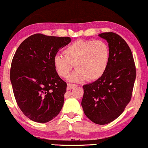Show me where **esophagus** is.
I'll return each mask as SVG.
<instances>
[{
  "mask_svg": "<svg viewBox=\"0 0 148 148\" xmlns=\"http://www.w3.org/2000/svg\"><path fill=\"white\" fill-rule=\"evenodd\" d=\"M77 86V85L73 84H67V90H71V89L75 88V87Z\"/></svg>",
  "mask_w": 148,
  "mask_h": 148,
  "instance_id": "obj_1",
  "label": "esophagus"
}]
</instances>
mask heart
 I'll use <instances>...</instances> for the list:
<instances>
[{
    "instance_id": "1",
    "label": "heart",
    "mask_w": 148,
    "mask_h": 148,
    "mask_svg": "<svg viewBox=\"0 0 148 148\" xmlns=\"http://www.w3.org/2000/svg\"><path fill=\"white\" fill-rule=\"evenodd\" d=\"M63 54L54 57L55 69L61 77H66L75 64L77 69L69 77L72 82L98 79L106 71L110 57L108 45L100 40L75 41L64 49Z\"/></svg>"
}]
</instances>
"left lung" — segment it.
Returning a JSON list of instances; mask_svg holds the SVG:
<instances>
[{"mask_svg": "<svg viewBox=\"0 0 148 148\" xmlns=\"http://www.w3.org/2000/svg\"><path fill=\"white\" fill-rule=\"evenodd\" d=\"M99 36L108 43L110 62L101 77L83 86L82 106L90 121L105 125L121 115L130 102L136 68L130 47L121 36L112 32Z\"/></svg>", "mask_w": 148, "mask_h": 148, "instance_id": "8db88e82", "label": "left lung"}]
</instances>
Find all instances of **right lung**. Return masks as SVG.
<instances>
[{
    "instance_id": "obj_1",
    "label": "right lung",
    "mask_w": 148,
    "mask_h": 148,
    "mask_svg": "<svg viewBox=\"0 0 148 148\" xmlns=\"http://www.w3.org/2000/svg\"><path fill=\"white\" fill-rule=\"evenodd\" d=\"M71 42L69 37L36 34L16 50L11 65V83L20 109L32 121L47 123L62 108L67 85L58 75L53 59L59 49Z\"/></svg>"
}]
</instances>
